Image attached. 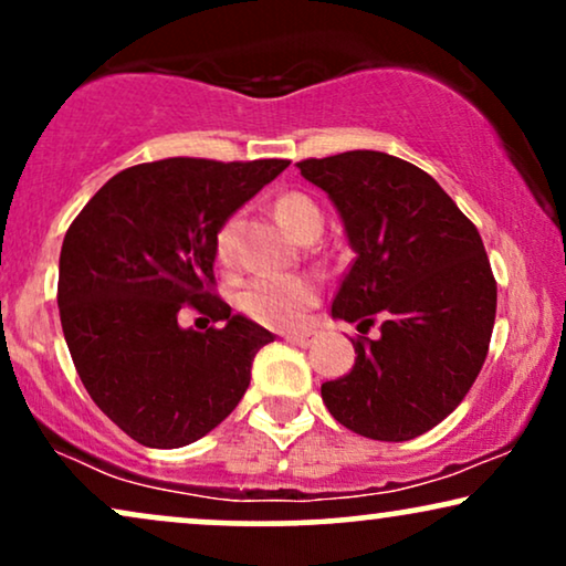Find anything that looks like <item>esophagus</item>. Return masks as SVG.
<instances>
[{
    "label": "esophagus",
    "instance_id": "34e87169",
    "mask_svg": "<svg viewBox=\"0 0 566 566\" xmlns=\"http://www.w3.org/2000/svg\"><path fill=\"white\" fill-rule=\"evenodd\" d=\"M284 339H287L290 345L307 347L313 342V332H287V334H284Z\"/></svg>",
    "mask_w": 566,
    "mask_h": 566
}]
</instances>
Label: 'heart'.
I'll use <instances>...</instances> for the list:
<instances>
[{
    "mask_svg": "<svg viewBox=\"0 0 566 566\" xmlns=\"http://www.w3.org/2000/svg\"><path fill=\"white\" fill-rule=\"evenodd\" d=\"M274 213L279 224L297 240L321 232V211L313 200L297 192L276 200ZM217 259L224 266L234 261V224L227 221L217 234ZM318 303V282L311 274H266L250 279L238 292V307L248 318L271 328H290L303 324L307 311Z\"/></svg>",
    "mask_w": 566,
    "mask_h": 566,
    "instance_id": "heart-1",
    "label": "heart"
}]
</instances>
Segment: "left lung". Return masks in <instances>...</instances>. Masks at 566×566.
<instances>
[{"mask_svg":"<svg viewBox=\"0 0 566 566\" xmlns=\"http://www.w3.org/2000/svg\"><path fill=\"white\" fill-rule=\"evenodd\" d=\"M328 196L355 261L332 318L374 326L355 366L321 397L349 431L407 441L439 426L481 374L496 318V279L475 224L410 161L347 151L297 164Z\"/></svg>","mask_w":566,"mask_h":566,"instance_id":"8db88e82","label":"left lung"}]
</instances>
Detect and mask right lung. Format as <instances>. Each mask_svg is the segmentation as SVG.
Segmentation results:
<instances>
[{"label":"right lung","instance_id":"add662e5","mask_svg":"<svg viewBox=\"0 0 566 566\" xmlns=\"http://www.w3.org/2000/svg\"><path fill=\"white\" fill-rule=\"evenodd\" d=\"M290 167L284 159H161L114 175L64 234L62 332L106 418L143 447L180 449L245 395L274 334L211 295L217 234ZM185 306L220 321L179 326Z\"/></svg>","mask_w":566,"mask_h":566}]
</instances>
